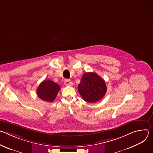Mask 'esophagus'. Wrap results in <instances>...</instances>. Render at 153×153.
<instances>
[{
  "instance_id": "34e87169",
  "label": "esophagus",
  "mask_w": 153,
  "mask_h": 153,
  "mask_svg": "<svg viewBox=\"0 0 153 153\" xmlns=\"http://www.w3.org/2000/svg\"><path fill=\"white\" fill-rule=\"evenodd\" d=\"M64 84L66 86H72L73 85V83L70 81L68 79H66L64 81Z\"/></svg>"
}]
</instances>
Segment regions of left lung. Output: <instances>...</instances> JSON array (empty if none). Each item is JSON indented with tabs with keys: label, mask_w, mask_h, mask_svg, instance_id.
I'll list each match as a JSON object with an SVG mask.
<instances>
[{
	"label": "left lung",
	"mask_w": 153,
	"mask_h": 153,
	"mask_svg": "<svg viewBox=\"0 0 153 153\" xmlns=\"http://www.w3.org/2000/svg\"><path fill=\"white\" fill-rule=\"evenodd\" d=\"M105 81L95 73H86L82 76L78 91L83 99L89 103L100 100L106 93Z\"/></svg>",
	"instance_id": "1"
}]
</instances>
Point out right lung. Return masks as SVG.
<instances>
[{"label":"right lung","instance_id":"add662e5","mask_svg":"<svg viewBox=\"0 0 153 153\" xmlns=\"http://www.w3.org/2000/svg\"><path fill=\"white\" fill-rule=\"evenodd\" d=\"M60 88L58 84L50 80H43L37 89L38 97L42 100L53 102L57 96Z\"/></svg>","mask_w":153,"mask_h":153}]
</instances>
